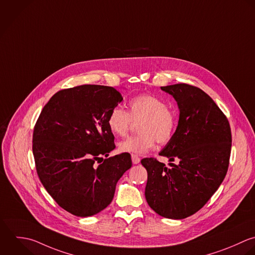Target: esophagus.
Masks as SVG:
<instances>
[{
    "instance_id": "esophagus-1",
    "label": "esophagus",
    "mask_w": 255,
    "mask_h": 255,
    "mask_svg": "<svg viewBox=\"0 0 255 255\" xmlns=\"http://www.w3.org/2000/svg\"><path fill=\"white\" fill-rule=\"evenodd\" d=\"M131 158H132V162H133V164H139L140 163V158L137 156V155H134V154H132L131 155Z\"/></svg>"
}]
</instances>
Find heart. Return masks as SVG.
Returning <instances> with one entry per match:
<instances>
[{"label": "heart", "instance_id": "b5f03b06", "mask_svg": "<svg viewBox=\"0 0 255 255\" xmlns=\"http://www.w3.org/2000/svg\"><path fill=\"white\" fill-rule=\"evenodd\" d=\"M140 134L129 137L118 144L124 153L145 154L152 150L156 142L169 143L177 130L178 118L168 104L151 94H140L130 99L128 112L116 106L107 117L109 130L118 136H124L130 129L132 121H139Z\"/></svg>", "mask_w": 255, "mask_h": 255}]
</instances>
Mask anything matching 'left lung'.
I'll list each match as a JSON object with an SVG mask.
<instances>
[{
	"label": "left lung",
	"mask_w": 255,
	"mask_h": 255,
	"mask_svg": "<svg viewBox=\"0 0 255 255\" xmlns=\"http://www.w3.org/2000/svg\"><path fill=\"white\" fill-rule=\"evenodd\" d=\"M177 101L180 116L173 139L159 153L170 162L145 158V197L161 217L186 219L200 211L223 183L230 164L232 132L228 118L202 89L186 83L162 86Z\"/></svg>",
	"instance_id": "obj_1"
}]
</instances>
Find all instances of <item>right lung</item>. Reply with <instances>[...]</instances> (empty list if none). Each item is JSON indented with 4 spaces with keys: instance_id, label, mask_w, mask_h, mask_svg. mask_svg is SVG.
<instances>
[{
    "instance_id": "obj_1",
    "label": "right lung",
    "mask_w": 255,
    "mask_h": 255,
    "mask_svg": "<svg viewBox=\"0 0 255 255\" xmlns=\"http://www.w3.org/2000/svg\"><path fill=\"white\" fill-rule=\"evenodd\" d=\"M122 100L110 86L62 89L44 105L35 123L32 153L38 178L58 206L76 217H91L107 208L117 182L132 166L128 153L102 158L115 148L107 117Z\"/></svg>"
}]
</instances>
